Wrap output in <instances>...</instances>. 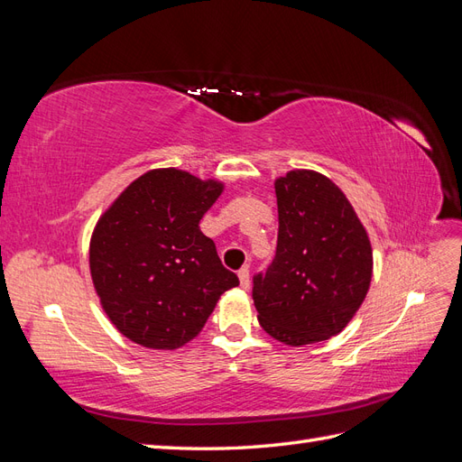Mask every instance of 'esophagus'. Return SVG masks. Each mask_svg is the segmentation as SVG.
<instances>
[{"label": "esophagus", "instance_id": "obj_1", "mask_svg": "<svg viewBox=\"0 0 462 462\" xmlns=\"http://www.w3.org/2000/svg\"><path fill=\"white\" fill-rule=\"evenodd\" d=\"M239 282H241V287H243V289H248V287H250V270L246 268V265H245V268L239 270Z\"/></svg>", "mask_w": 462, "mask_h": 462}]
</instances>
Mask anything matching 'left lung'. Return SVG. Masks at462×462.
<instances>
[{"label": "left lung", "instance_id": "obj_1", "mask_svg": "<svg viewBox=\"0 0 462 462\" xmlns=\"http://www.w3.org/2000/svg\"><path fill=\"white\" fill-rule=\"evenodd\" d=\"M275 258L253 279L260 326L291 346L343 331L372 282V246L351 202L321 173L275 180Z\"/></svg>", "mask_w": 462, "mask_h": 462}]
</instances>
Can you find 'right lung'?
Wrapping results in <instances>:
<instances>
[{
    "label": "right lung",
    "instance_id": "right-lung-1",
    "mask_svg": "<svg viewBox=\"0 0 462 462\" xmlns=\"http://www.w3.org/2000/svg\"><path fill=\"white\" fill-rule=\"evenodd\" d=\"M223 190L180 170H153L121 192L97 221L90 273L107 318L148 348H179L197 337L239 277L199 223Z\"/></svg>",
    "mask_w": 462,
    "mask_h": 462
}]
</instances>
